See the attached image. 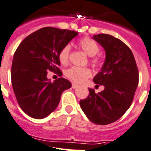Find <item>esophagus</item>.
Wrapping results in <instances>:
<instances>
[{
  "instance_id": "1",
  "label": "esophagus",
  "mask_w": 151,
  "mask_h": 151,
  "mask_svg": "<svg viewBox=\"0 0 151 151\" xmlns=\"http://www.w3.org/2000/svg\"><path fill=\"white\" fill-rule=\"evenodd\" d=\"M78 85H77V84H76V83H72V87L73 89H76V88H77V87H78Z\"/></svg>"
}]
</instances>
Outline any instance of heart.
<instances>
[{"instance_id": "obj_1", "label": "heart", "mask_w": 151, "mask_h": 151, "mask_svg": "<svg viewBox=\"0 0 151 151\" xmlns=\"http://www.w3.org/2000/svg\"><path fill=\"white\" fill-rule=\"evenodd\" d=\"M79 47L86 52V54L91 57V63L94 66H99L101 65V59L96 54L100 50V46L98 43L92 38L85 37L81 38L79 42ZM71 47L67 45L60 50L59 52V60L62 65H67L69 61V54ZM92 72L90 68L80 67H72L66 72V76L71 81L74 83H83L87 78L91 76Z\"/></svg>"}]
</instances>
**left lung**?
Here are the masks:
<instances>
[{
  "label": "left lung",
  "instance_id": "8db88e82",
  "mask_svg": "<svg viewBox=\"0 0 151 151\" xmlns=\"http://www.w3.org/2000/svg\"><path fill=\"white\" fill-rule=\"evenodd\" d=\"M106 51V60L101 72L93 81L105 89L96 94L89 88V95L79 101L89 120L100 125L113 123L132 105L139 83V71L135 57L127 45L106 34L93 36Z\"/></svg>",
  "mask_w": 151,
  "mask_h": 151
}]
</instances>
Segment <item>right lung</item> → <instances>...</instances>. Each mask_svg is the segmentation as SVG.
<instances>
[{"label":"right lung","mask_w":151,"mask_h":151,"mask_svg":"<svg viewBox=\"0 0 151 151\" xmlns=\"http://www.w3.org/2000/svg\"><path fill=\"white\" fill-rule=\"evenodd\" d=\"M78 32L58 28H41L28 35L14 53L11 79L16 100L22 110L35 119L46 117L58 106L63 91L72 83L60 77L53 83L47 71L58 72L59 52Z\"/></svg>","instance_id":"obj_1"}]
</instances>
